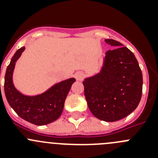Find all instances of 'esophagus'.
<instances>
[{
  "instance_id": "esophagus-1",
  "label": "esophagus",
  "mask_w": 158,
  "mask_h": 158,
  "mask_svg": "<svg viewBox=\"0 0 158 158\" xmlns=\"http://www.w3.org/2000/svg\"><path fill=\"white\" fill-rule=\"evenodd\" d=\"M75 77H76L77 80H82L84 77V73L81 72L76 73V74H75Z\"/></svg>"
}]
</instances>
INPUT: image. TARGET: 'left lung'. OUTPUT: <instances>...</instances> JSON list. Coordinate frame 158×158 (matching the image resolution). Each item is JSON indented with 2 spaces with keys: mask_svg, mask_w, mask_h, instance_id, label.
<instances>
[{
  "mask_svg": "<svg viewBox=\"0 0 158 158\" xmlns=\"http://www.w3.org/2000/svg\"><path fill=\"white\" fill-rule=\"evenodd\" d=\"M113 49L106 52L101 72L83 81L85 96L93 115L115 122L138 107L142 93V73L135 54L122 43L107 39Z\"/></svg>",
  "mask_w": 158,
  "mask_h": 158,
  "instance_id": "8db88e82",
  "label": "left lung"
}]
</instances>
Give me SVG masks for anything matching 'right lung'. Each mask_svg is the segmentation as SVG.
I'll return each mask as SVG.
<instances>
[{
  "instance_id": "right-lung-1",
  "label": "right lung",
  "mask_w": 158,
  "mask_h": 158,
  "mask_svg": "<svg viewBox=\"0 0 158 158\" xmlns=\"http://www.w3.org/2000/svg\"><path fill=\"white\" fill-rule=\"evenodd\" d=\"M25 47L19 49L11 59L5 76V93L8 104L20 118L37 126L46 125L58 119L62 115L64 104L74 78H70L53 86L48 91L35 96L19 93L12 83V73L16 60Z\"/></svg>"
}]
</instances>
